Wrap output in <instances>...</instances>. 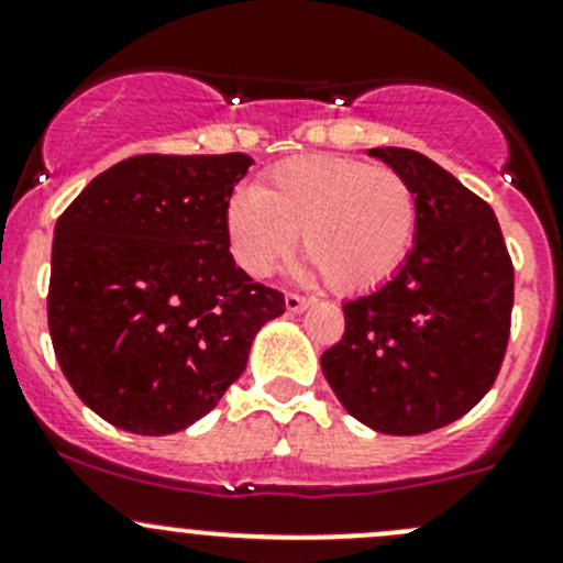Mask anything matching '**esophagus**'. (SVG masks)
Here are the masks:
<instances>
[{
	"instance_id": "obj_1",
	"label": "esophagus",
	"mask_w": 563,
	"mask_h": 563,
	"mask_svg": "<svg viewBox=\"0 0 563 563\" xmlns=\"http://www.w3.org/2000/svg\"><path fill=\"white\" fill-rule=\"evenodd\" d=\"M310 302H313V299L302 297V294H286V310H288V313H302V310L308 308Z\"/></svg>"
}]
</instances>
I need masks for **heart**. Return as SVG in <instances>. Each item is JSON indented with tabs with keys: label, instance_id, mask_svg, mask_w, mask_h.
<instances>
[{
	"label": "heart",
	"instance_id": "b5f03b06",
	"mask_svg": "<svg viewBox=\"0 0 563 563\" xmlns=\"http://www.w3.org/2000/svg\"><path fill=\"white\" fill-rule=\"evenodd\" d=\"M417 229V190L406 176L338 155L288 157L225 207L231 253L247 275H269L299 231L302 253L338 294L371 291L395 275Z\"/></svg>",
	"mask_w": 563,
	"mask_h": 563
}]
</instances>
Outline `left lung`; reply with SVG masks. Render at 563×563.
<instances>
[{
  "mask_svg": "<svg viewBox=\"0 0 563 563\" xmlns=\"http://www.w3.org/2000/svg\"><path fill=\"white\" fill-rule=\"evenodd\" d=\"M367 155L397 168L419 201L406 264L343 305L345 332L321 354L345 411L387 435H419L468 413L501 371L515 266L490 203L430 157L400 146Z\"/></svg>",
  "mask_w": 563,
  "mask_h": 563,
  "instance_id": "1",
  "label": "left lung"
}]
</instances>
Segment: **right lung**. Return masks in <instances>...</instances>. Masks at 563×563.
<instances>
[{"instance_id":"right-lung-1","label":"right lung","mask_w":563,"mask_h":563,"mask_svg":"<svg viewBox=\"0 0 563 563\" xmlns=\"http://www.w3.org/2000/svg\"><path fill=\"white\" fill-rule=\"evenodd\" d=\"M247 155H135L59 214L48 329L56 362L98 417L179 433L242 376L255 332L286 299L229 250L225 207Z\"/></svg>"}]
</instances>
